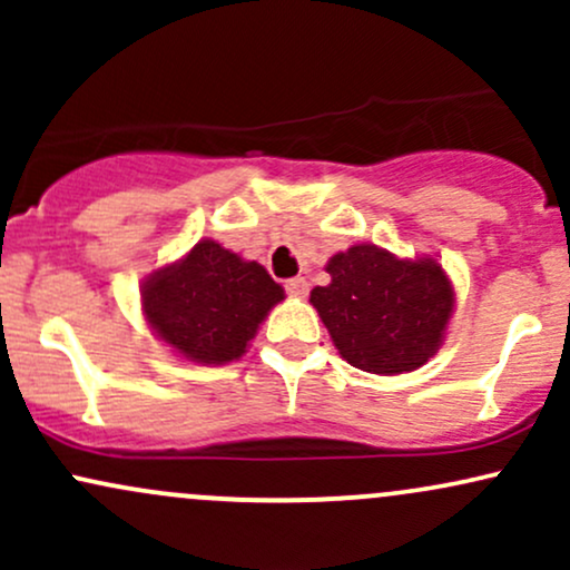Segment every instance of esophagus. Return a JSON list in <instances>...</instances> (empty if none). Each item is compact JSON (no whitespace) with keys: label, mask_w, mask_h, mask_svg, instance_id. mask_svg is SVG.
<instances>
[{"label":"esophagus","mask_w":570,"mask_h":570,"mask_svg":"<svg viewBox=\"0 0 570 570\" xmlns=\"http://www.w3.org/2000/svg\"><path fill=\"white\" fill-rule=\"evenodd\" d=\"M286 292H289V297L303 299L305 294H307V281H305V278H292V281H286Z\"/></svg>","instance_id":"34e87169"}]
</instances>
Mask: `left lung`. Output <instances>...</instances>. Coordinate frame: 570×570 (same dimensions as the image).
<instances>
[{
	"label": "left lung",
	"instance_id": "left-lung-1",
	"mask_svg": "<svg viewBox=\"0 0 570 570\" xmlns=\"http://www.w3.org/2000/svg\"><path fill=\"white\" fill-rule=\"evenodd\" d=\"M332 281L311 292L340 356L364 372L402 375L442 345L455 294L436 259H399L372 244L326 263Z\"/></svg>",
	"mask_w": 570,
	"mask_h": 570
}]
</instances>
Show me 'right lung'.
I'll return each mask as SVG.
<instances>
[{
	"mask_svg": "<svg viewBox=\"0 0 570 570\" xmlns=\"http://www.w3.org/2000/svg\"><path fill=\"white\" fill-rule=\"evenodd\" d=\"M284 289L259 263H246L217 240H200L179 263L153 273L141 289L144 313L160 340L189 362L225 364L246 353Z\"/></svg>",
	"mask_w": 570,
	"mask_h": 570,
	"instance_id": "1",
	"label": "right lung"
}]
</instances>
